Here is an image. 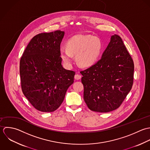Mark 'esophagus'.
I'll return each mask as SVG.
<instances>
[{"mask_svg":"<svg viewBox=\"0 0 150 150\" xmlns=\"http://www.w3.org/2000/svg\"><path fill=\"white\" fill-rule=\"evenodd\" d=\"M81 77H82V76H81V75H79V74H76V75H75V77H74V78H75V79H76V80H79V79H80L81 78Z\"/></svg>","mask_w":150,"mask_h":150,"instance_id":"1","label":"esophagus"}]
</instances>
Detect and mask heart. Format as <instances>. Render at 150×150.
Listing matches in <instances>:
<instances>
[{
	"label": "heart",
	"mask_w": 150,
	"mask_h": 150,
	"mask_svg": "<svg viewBox=\"0 0 150 150\" xmlns=\"http://www.w3.org/2000/svg\"><path fill=\"white\" fill-rule=\"evenodd\" d=\"M101 50V40L91 35H75L68 40L67 47H61L60 54L66 64L72 62L75 56L77 64L82 67H89L97 60Z\"/></svg>",
	"instance_id": "b5f03b06"
}]
</instances>
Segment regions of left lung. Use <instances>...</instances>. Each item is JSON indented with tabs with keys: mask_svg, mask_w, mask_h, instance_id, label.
I'll use <instances>...</instances> for the list:
<instances>
[{
	"mask_svg": "<svg viewBox=\"0 0 150 150\" xmlns=\"http://www.w3.org/2000/svg\"><path fill=\"white\" fill-rule=\"evenodd\" d=\"M81 73L88 108L108 112L119 108L131 90L134 62L121 38L114 35L101 59Z\"/></svg>",
	"mask_w": 150,
	"mask_h": 150,
	"instance_id": "8db88e82",
	"label": "left lung"
}]
</instances>
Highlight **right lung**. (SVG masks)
I'll return each mask as SVG.
<instances>
[{"label":"right lung","instance_id":"add662e5","mask_svg":"<svg viewBox=\"0 0 150 150\" xmlns=\"http://www.w3.org/2000/svg\"><path fill=\"white\" fill-rule=\"evenodd\" d=\"M64 32L56 30L35 36L20 63L23 94L37 110L53 112L62 104L75 72L61 64L60 44Z\"/></svg>","mask_w":150,"mask_h":150}]
</instances>
